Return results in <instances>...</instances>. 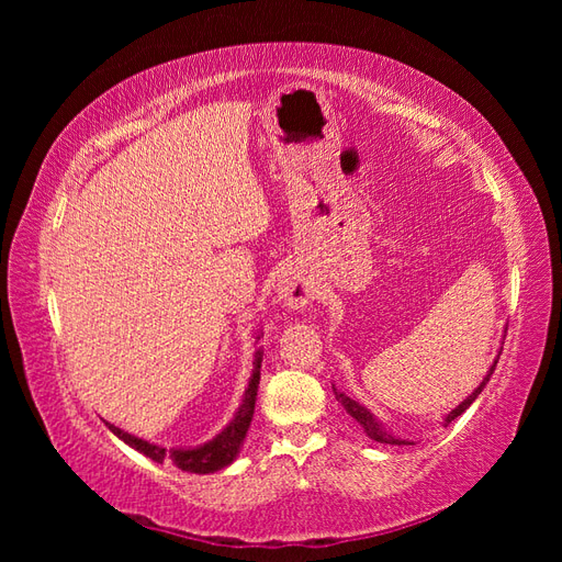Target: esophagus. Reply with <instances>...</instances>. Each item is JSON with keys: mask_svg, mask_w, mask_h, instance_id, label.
<instances>
[{"mask_svg": "<svg viewBox=\"0 0 562 562\" xmlns=\"http://www.w3.org/2000/svg\"><path fill=\"white\" fill-rule=\"evenodd\" d=\"M277 302H281L288 310H304L314 300V285L312 281L297 269H288L277 281Z\"/></svg>", "mask_w": 562, "mask_h": 562, "instance_id": "1", "label": "esophagus"}]
</instances>
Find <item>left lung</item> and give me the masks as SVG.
Masks as SVG:
<instances>
[{
    "instance_id": "1",
    "label": "left lung",
    "mask_w": 562,
    "mask_h": 562,
    "mask_svg": "<svg viewBox=\"0 0 562 562\" xmlns=\"http://www.w3.org/2000/svg\"><path fill=\"white\" fill-rule=\"evenodd\" d=\"M497 361H499V356H497V359H495V363H492V368L487 370V375L483 378V382L473 389V394H471L469 398H464L462 403H459V405L454 407V411H450V413L446 415V427H448V424H450L452 419H457L459 415H462V413L467 411V407H469V405H471L475 398H479V394H481V391H483V386L490 382V375H492V372H495V366H497ZM333 391H335V398L345 405V411H347V413H349V415H351L356 422L361 424L363 431L368 434V438L378 440V443H389V446H411V443H407V440H401V438H396V436L386 434V431L382 429V424L375 419V415H372V413L368 411V407H363L361 403H356L353 398L345 396L342 391H337L335 386H333Z\"/></svg>"
}]
</instances>
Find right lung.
Returning <instances> with one entry per match:
<instances>
[{"label": "right lung", "instance_id": "1", "mask_svg": "<svg viewBox=\"0 0 562 562\" xmlns=\"http://www.w3.org/2000/svg\"><path fill=\"white\" fill-rule=\"evenodd\" d=\"M260 363H262V351H255L252 375H250V382H248V389H246L239 411H236V415L232 417L227 427L220 431L213 440H209V443L196 446V448H164V446L149 443V440H143L138 436H131L119 427H114V424H110V422H108V427L116 438H122L126 446L149 457L151 462H157V464L168 462L187 473H215L220 469L229 467L244 446V438L248 434L250 419L255 413V398H258Z\"/></svg>", "mask_w": 562, "mask_h": 562}]
</instances>
